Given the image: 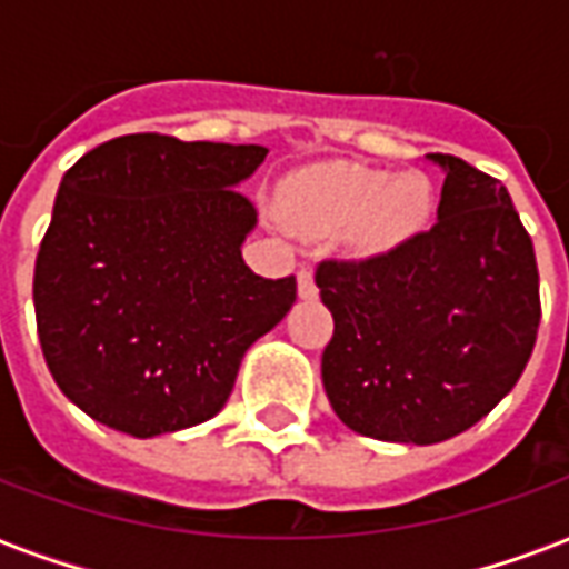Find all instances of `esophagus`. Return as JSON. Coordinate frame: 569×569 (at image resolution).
<instances>
[{
	"label": "esophagus",
	"instance_id": "1",
	"mask_svg": "<svg viewBox=\"0 0 569 569\" xmlns=\"http://www.w3.org/2000/svg\"><path fill=\"white\" fill-rule=\"evenodd\" d=\"M317 296H320V289L313 283V271H310V268H301V271H298V298L313 301Z\"/></svg>",
	"mask_w": 569,
	"mask_h": 569
}]
</instances>
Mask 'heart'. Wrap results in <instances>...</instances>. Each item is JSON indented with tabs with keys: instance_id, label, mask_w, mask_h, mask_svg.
Wrapping results in <instances>:
<instances>
[{
	"instance_id": "b5f03b06",
	"label": "heart",
	"mask_w": 569,
	"mask_h": 569,
	"mask_svg": "<svg viewBox=\"0 0 569 569\" xmlns=\"http://www.w3.org/2000/svg\"><path fill=\"white\" fill-rule=\"evenodd\" d=\"M289 219L305 231L350 228L359 252H390L427 224L432 186L423 173L390 176L362 163H326L301 173L286 191Z\"/></svg>"
}]
</instances>
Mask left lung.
Returning a JSON list of instances; mask_svg holds the SVG:
<instances>
[{"label":"left lung","instance_id":"1","mask_svg":"<svg viewBox=\"0 0 569 569\" xmlns=\"http://www.w3.org/2000/svg\"><path fill=\"white\" fill-rule=\"evenodd\" d=\"M439 222L390 252L320 261L332 310L322 387L341 423L381 441L460 436L512 390L539 329L533 243L500 179L453 154Z\"/></svg>","mask_w":569,"mask_h":569}]
</instances>
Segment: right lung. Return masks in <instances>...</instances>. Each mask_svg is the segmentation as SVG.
<instances>
[{
  "instance_id": "add662e5",
  "label": "right lung",
  "mask_w": 569,
  "mask_h": 569,
  "mask_svg": "<svg viewBox=\"0 0 569 569\" xmlns=\"http://www.w3.org/2000/svg\"><path fill=\"white\" fill-rule=\"evenodd\" d=\"M264 154L130 133L63 173L32 301L44 362L88 418L137 439L216 418L243 353L296 305V277L240 256L256 228L240 182Z\"/></svg>"
}]
</instances>
